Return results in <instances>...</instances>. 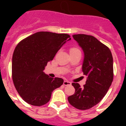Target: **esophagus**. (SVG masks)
Here are the masks:
<instances>
[{"mask_svg": "<svg viewBox=\"0 0 126 126\" xmlns=\"http://www.w3.org/2000/svg\"><path fill=\"white\" fill-rule=\"evenodd\" d=\"M71 83L68 80H65L63 82V85L64 86H69V85H71Z\"/></svg>", "mask_w": 126, "mask_h": 126, "instance_id": "obj_1", "label": "esophagus"}]
</instances>
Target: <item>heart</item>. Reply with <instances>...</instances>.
<instances>
[{
    "label": "heart",
    "mask_w": 126,
    "mask_h": 126,
    "mask_svg": "<svg viewBox=\"0 0 126 126\" xmlns=\"http://www.w3.org/2000/svg\"><path fill=\"white\" fill-rule=\"evenodd\" d=\"M70 53H78V52H80V49L78 48L77 47H75V46H73V47H71L70 48Z\"/></svg>",
    "instance_id": "heart-1"
}]
</instances>
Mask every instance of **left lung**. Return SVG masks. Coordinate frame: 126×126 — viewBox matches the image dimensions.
<instances>
[{"label":"left lung","mask_w":126,"mask_h":126,"mask_svg":"<svg viewBox=\"0 0 126 126\" xmlns=\"http://www.w3.org/2000/svg\"><path fill=\"white\" fill-rule=\"evenodd\" d=\"M73 37L84 51L82 72L87 80L83 88L72 84L75 93L68 101L77 109H89L101 101L112 82L113 58L109 48L94 36L79 34Z\"/></svg>","instance_id":"left-lung-1"}]
</instances>
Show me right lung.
<instances>
[{"mask_svg":"<svg viewBox=\"0 0 126 126\" xmlns=\"http://www.w3.org/2000/svg\"><path fill=\"white\" fill-rule=\"evenodd\" d=\"M67 34L41 31L24 38L13 53L12 73L14 86L27 103L42 106L51 93L63 84L61 78H50L43 71L64 44L71 40Z\"/></svg>","mask_w":126,"mask_h":126,"instance_id":"obj_1","label":"right lung"}]
</instances>
